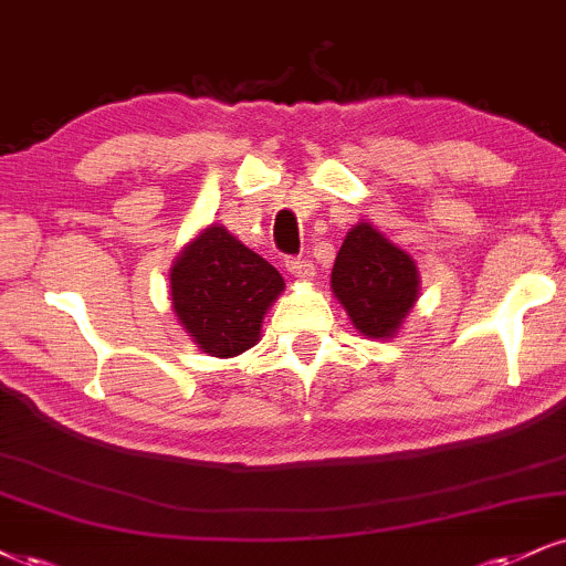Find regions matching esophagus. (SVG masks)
<instances>
[{"instance_id": "obj_1", "label": "esophagus", "mask_w": 566, "mask_h": 566, "mask_svg": "<svg viewBox=\"0 0 566 566\" xmlns=\"http://www.w3.org/2000/svg\"><path fill=\"white\" fill-rule=\"evenodd\" d=\"M284 269L290 271V276L301 279V282H308V279L316 276V265L305 261V258H287V261H284Z\"/></svg>"}]
</instances>
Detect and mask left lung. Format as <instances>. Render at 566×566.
I'll return each mask as SVG.
<instances>
[{"mask_svg":"<svg viewBox=\"0 0 566 566\" xmlns=\"http://www.w3.org/2000/svg\"><path fill=\"white\" fill-rule=\"evenodd\" d=\"M332 292L360 335L390 339L419 297L417 263L382 231L360 221L339 248Z\"/></svg>","mask_w":566,"mask_h":566,"instance_id":"8db88e82","label":"left lung"}]
</instances>
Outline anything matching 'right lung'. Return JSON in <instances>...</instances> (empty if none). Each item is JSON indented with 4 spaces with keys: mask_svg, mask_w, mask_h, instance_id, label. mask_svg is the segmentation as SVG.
<instances>
[{
    "mask_svg": "<svg viewBox=\"0 0 566 566\" xmlns=\"http://www.w3.org/2000/svg\"><path fill=\"white\" fill-rule=\"evenodd\" d=\"M284 279L269 261L210 223L171 265L174 311L197 348L216 358H234L253 348L269 305Z\"/></svg>",
    "mask_w": 566,
    "mask_h": 566,
    "instance_id": "add662e5",
    "label": "right lung"
}]
</instances>
